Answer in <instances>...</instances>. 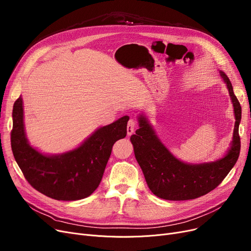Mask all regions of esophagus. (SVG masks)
<instances>
[{
  "instance_id": "34e87169",
  "label": "esophagus",
  "mask_w": 251,
  "mask_h": 251,
  "mask_svg": "<svg viewBox=\"0 0 251 251\" xmlns=\"http://www.w3.org/2000/svg\"><path fill=\"white\" fill-rule=\"evenodd\" d=\"M136 128V121L134 119H130L127 124V135H132L134 132V129Z\"/></svg>"
}]
</instances>
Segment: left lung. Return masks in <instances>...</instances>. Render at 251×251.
<instances>
[{
    "instance_id": "8db88e82",
    "label": "left lung",
    "mask_w": 251,
    "mask_h": 251,
    "mask_svg": "<svg viewBox=\"0 0 251 251\" xmlns=\"http://www.w3.org/2000/svg\"><path fill=\"white\" fill-rule=\"evenodd\" d=\"M220 74L227 84L236 119L232 146L221 160L200 165L179 161L157 138L148 119L143 115L138 118L139 129L135 134L131 135L130 140L149 188L160 199L188 201L202 196L214 190L225 179L238 160L241 148L239 136L241 105L234 95L227 75L222 71Z\"/></svg>"
}]
</instances>
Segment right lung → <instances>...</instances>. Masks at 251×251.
Returning a JSON list of instances; mask_svg holds the SVG:
<instances>
[{
  "label": "right lung",
  "mask_w": 251,
  "mask_h": 251,
  "mask_svg": "<svg viewBox=\"0 0 251 251\" xmlns=\"http://www.w3.org/2000/svg\"><path fill=\"white\" fill-rule=\"evenodd\" d=\"M11 148L25 179L41 193L57 201H78L101 181L114 143L127 134L128 116L99 128L80 147L57 155L43 154L29 146L23 124V102L13 107Z\"/></svg>",
  "instance_id": "add662e5"
}]
</instances>
